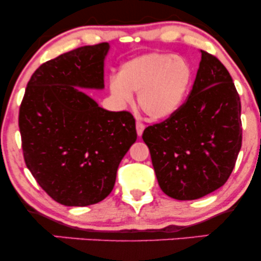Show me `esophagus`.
I'll list each match as a JSON object with an SVG mask.
<instances>
[{"mask_svg":"<svg viewBox=\"0 0 261 261\" xmlns=\"http://www.w3.org/2000/svg\"><path fill=\"white\" fill-rule=\"evenodd\" d=\"M143 130H145V125H143L142 122L137 121V122H136V131H137V135H139V136H142Z\"/></svg>","mask_w":261,"mask_h":261,"instance_id":"34e87169","label":"esophagus"}]
</instances>
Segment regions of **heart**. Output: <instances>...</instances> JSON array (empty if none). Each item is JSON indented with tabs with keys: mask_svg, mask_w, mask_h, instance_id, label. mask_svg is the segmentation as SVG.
I'll return each mask as SVG.
<instances>
[{
	"mask_svg": "<svg viewBox=\"0 0 261 261\" xmlns=\"http://www.w3.org/2000/svg\"><path fill=\"white\" fill-rule=\"evenodd\" d=\"M194 82L188 60L173 54H145L127 60L118 76L108 82L110 95L119 106H127L139 93L137 101L152 120L164 121L180 110Z\"/></svg>",
	"mask_w": 261,
	"mask_h": 261,
	"instance_id": "heart-1",
	"label": "heart"
}]
</instances>
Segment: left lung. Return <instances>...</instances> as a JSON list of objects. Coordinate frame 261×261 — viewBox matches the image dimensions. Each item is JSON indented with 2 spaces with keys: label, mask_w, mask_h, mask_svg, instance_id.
Instances as JSON below:
<instances>
[{
  "label": "left lung",
  "mask_w": 261,
  "mask_h": 261,
  "mask_svg": "<svg viewBox=\"0 0 261 261\" xmlns=\"http://www.w3.org/2000/svg\"><path fill=\"white\" fill-rule=\"evenodd\" d=\"M201 53L195 82L178 113L145 128L158 184L176 200H196L229 178L242 147L241 99L227 68Z\"/></svg>",
  "instance_id": "8db88e82"
}]
</instances>
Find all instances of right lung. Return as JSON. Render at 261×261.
<instances>
[{
	"instance_id": "1",
	"label": "right lung",
	"mask_w": 261,
	"mask_h": 261,
	"mask_svg": "<svg viewBox=\"0 0 261 261\" xmlns=\"http://www.w3.org/2000/svg\"><path fill=\"white\" fill-rule=\"evenodd\" d=\"M109 49L101 43L62 54L41 65L27 85L19 109L25 164L61 205L82 207L106 199L137 139L130 113L103 109L82 91L104 88Z\"/></svg>"
}]
</instances>
